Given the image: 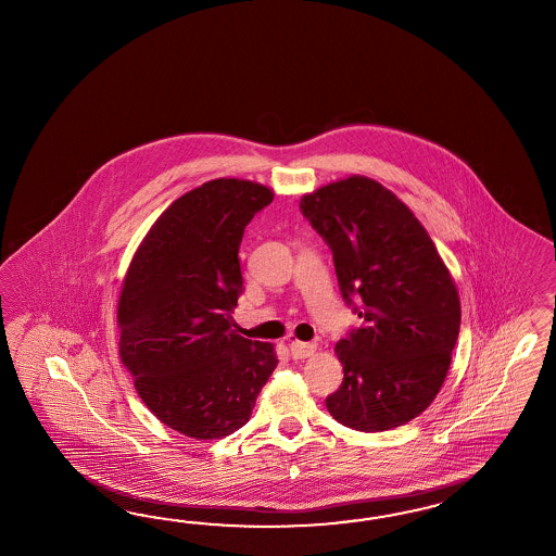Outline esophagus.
I'll return each mask as SVG.
<instances>
[{
  "instance_id": "esophagus-1",
  "label": "esophagus",
  "mask_w": 556,
  "mask_h": 556,
  "mask_svg": "<svg viewBox=\"0 0 556 556\" xmlns=\"http://www.w3.org/2000/svg\"><path fill=\"white\" fill-rule=\"evenodd\" d=\"M289 352L295 359H305L312 357L313 353L317 352V343H303V341H293L289 345Z\"/></svg>"
}]
</instances>
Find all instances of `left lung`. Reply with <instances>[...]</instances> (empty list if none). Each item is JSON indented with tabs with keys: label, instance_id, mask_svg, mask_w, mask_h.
Returning <instances> with one entry per match:
<instances>
[{
	"label": "left lung",
	"instance_id": "obj_1",
	"mask_svg": "<svg viewBox=\"0 0 556 556\" xmlns=\"http://www.w3.org/2000/svg\"><path fill=\"white\" fill-rule=\"evenodd\" d=\"M364 326L336 345L343 383L329 414L357 432L418 418L442 390L460 331L458 289L428 230L392 190L352 175L303 194Z\"/></svg>",
	"mask_w": 556,
	"mask_h": 556
}]
</instances>
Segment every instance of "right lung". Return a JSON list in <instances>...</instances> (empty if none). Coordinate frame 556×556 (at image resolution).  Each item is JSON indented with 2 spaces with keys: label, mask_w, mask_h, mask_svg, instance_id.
<instances>
[{
  "label": "right lung",
  "mask_w": 556,
  "mask_h": 556,
  "mask_svg": "<svg viewBox=\"0 0 556 556\" xmlns=\"http://www.w3.org/2000/svg\"><path fill=\"white\" fill-rule=\"evenodd\" d=\"M273 190L215 178L154 220L118 299L121 357L136 393L164 426L194 440L243 428L277 367L273 343L232 329L243 293L239 244Z\"/></svg>",
  "instance_id": "right-lung-1"
}]
</instances>
